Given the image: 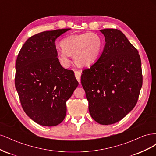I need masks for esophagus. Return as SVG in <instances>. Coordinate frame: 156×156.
<instances>
[{
	"mask_svg": "<svg viewBox=\"0 0 156 156\" xmlns=\"http://www.w3.org/2000/svg\"><path fill=\"white\" fill-rule=\"evenodd\" d=\"M75 77L77 79V81H79V83L81 82V71H75Z\"/></svg>",
	"mask_w": 156,
	"mask_h": 156,
	"instance_id": "obj_1",
	"label": "esophagus"
}]
</instances>
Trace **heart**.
I'll use <instances>...</instances> for the list:
<instances>
[{
	"mask_svg": "<svg viewBox=\"0 0 156 156\" xmlns=\"http://www.w3.org/2000/svg\"><path fill=\"white\" fill-rule=\"evenodd\" d=\"M61 48L58 49V58L62 66L68 67L70 55L80 66L92 64L98 57L102 48L100 37L94 33H84L66 37L60 42Z\"/></svg>",
	"mask_w": 156,
	"mask_h": 156,
	"instance_id": "b5f03b06",
	"label": "heart"
}]
</instances>
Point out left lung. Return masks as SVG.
Here are the masks:
<instances>
[{
	"label": "left lung",
	"mask_w": 156,
	"mask_h": 156,
	"mask_svg": "<svg viewBox=\"0 0 156 156\" xmlns=\"http://www.w3.org/2000/svg\"><path fill=\"white\" fill-rule=\"evenodd\" d=\"M105 45L100 58L83 71L81 82L92 119L102 125L115 124L137 103L143 85L139 52L120 30H100Z\"/></svg>",
	"instance_id": "left-lung-1"
}]
</instances>
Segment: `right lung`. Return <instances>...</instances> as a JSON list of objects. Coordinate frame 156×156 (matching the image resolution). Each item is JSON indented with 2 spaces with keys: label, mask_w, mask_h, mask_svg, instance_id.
<instances>
[{
  "label": "right lung",
  "mask_w": 156,
  "mask_h": 156,
  "mask_svg": "<svg viewBox=\"0 0 156 156\" xmlns=\"http://www.w3.org/2000/svg\"><path fill=\"white\" fill-rule=\"evenodd\" d=\"M70 29L40 32L18 54L15 86L26 114L37 124L55 126L66 115V102L79 83L72 70L59 62L55 40Z\"/></svg>",
  "instance_id": "obj_1"
}]
</instances>
